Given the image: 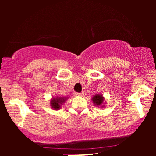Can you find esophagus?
<instances>
[{"label": "esophagus", "instance_id": "34e87169", "mask_svg": "<svg viewBox=\"0 0 156 156\" xmlns=\"http://www.w3.org/2000/svg\"><path fill=\"white\" fill-rule=\"evenodd\" d=\"M83 94H84V92H80V93H76V95H78V96H83Z\"/></svg>", "mask_w": 156, "mask_h": 156}]
</instances>
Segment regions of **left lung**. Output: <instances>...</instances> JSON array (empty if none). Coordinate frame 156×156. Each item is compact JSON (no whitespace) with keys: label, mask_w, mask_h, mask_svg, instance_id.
Returning a JSON list of instances; mask_svg holds the SVG:
<instances>
[{"label":"left lung","mask_w":156,"mask_h":156,"mask_svg":"<svg viewBox=\"0 0 156 156\" xmlns=\"http://www.w3.org/2000/svg\"><path fill=\"white\" fill-rule=\"evenodd\" d=\"M92 101L96 106H101V108L105 107L104 97L101 94H95L92 98Z\"/></svg>","instance_id":"left-lung-1"}]
</instances>
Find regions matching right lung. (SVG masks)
<instances>
[{
	"label": "right lung",
	"instance_id": "right-lung-1",
	"mask_svg": "<svg viewBox=\"0 0 156 156\" xmlns=\"http://www.w3.org/2000/svg\"><path fill=\"white\" fill-rule=\"evenodd\" d=\"M67 100V98H63V97H56V98H53L51 100V108L54 110H58L61 108V106L65 103V101Z\"/></svg>",
	"mask_w": 156,
	"mask_h": 156
}]
</instances>
